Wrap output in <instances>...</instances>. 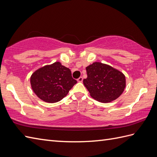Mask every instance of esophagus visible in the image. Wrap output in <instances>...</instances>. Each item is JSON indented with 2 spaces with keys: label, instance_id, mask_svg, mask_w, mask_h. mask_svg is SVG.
Instances as JSON below:
<instances>
[{
  "label": "esophagus",
  "instance_id": "34e87169",
  "mask_svg": "<svg viewBox=\"0 0 157 157\" xmlns=\"http://www.w3.org/2000/svg\"><path fill=\"white\" fill-rule=\"evenodd\" d=\"M82 80H83V78L82 77V76H80V77L77 79V81L81 82H82Z\"/></svg>",
  "mask_w": 157,
  "mask_h": 157
}]
</instances>
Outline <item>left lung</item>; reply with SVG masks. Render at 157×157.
Segmentation results:
<instances>
[{"instance_id":"8db88e82","label":"left lung","mask_w":157,"mask_h":157,"mask_svg":"<svg viewBox=\"0 0 157 157\" xmlns=\"http://www.w3.org/2000/svg\"><path fill=\"white\" fill-rule=\"evenodd\" d=\"M86 70L87 78L83 80L84 85L95 100L109 102L123 93L126 79L119 71L98 62L90 64Z\"/></svg>"}]
</instances>
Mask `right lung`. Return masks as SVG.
<instances>
[{
  "instance_id": "right-lung-1",
  "label": "right lung",
  "mask_w": 157,
  "mask_h": 157,
  "mask_svg": "<svg viewBox=\"0 0 157 157\" xmlns=\"http://www.w3.org/2000/svg\"><path fill=\"white\" fill-rule=\"evenodd\" d=\"M77 82L69 68L56 62L36 71L30 77L32 89L37 97L47 102H56L67 96Z\"/></svg>"
}]
</instances>
